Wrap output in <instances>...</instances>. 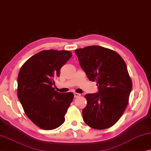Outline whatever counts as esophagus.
<instances>
[{
    "label": "esophagus",
    "mask_w": 151,
    "mask_h": 151,
    "mask_svg": "<svg viewBox=\"0 0 151 151\" xmlns=\"http://www.w3.org/2000/svg\"><path fill=\"white\" fill-rule=\"evenodd\" d=\"M81 96V94L78 93H74V97L75 98H77V97H79Z\"/></svg>",
    "instance_id": "1"
}]
</instances>
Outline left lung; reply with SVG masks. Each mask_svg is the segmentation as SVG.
Segmentation results:
<instances>
[{"label": "left lung", "instance_id": "1", "mask_svg": "<svg viewBox=\"0 0 151 151\" xmlns=\"http://www.w3.org/2000/svg\"><path fill=\"white\" fill-rule=\"evenodd\" d=\"M81 68L98 92L86 94L84 122L95 129H105L117 122L128 105L132 81L126 63L117 52L99 46L75 50Z\"/></svg>", "mask_w": 151, "mask_h": 151}]
</instances>
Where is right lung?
<instances>
[{"mask_svg":"<svg viewBox=\"0 0 151 151\" xmlns=\"http://www.w3.org/2000/svg\"><path fill=\"white\" fill-rule=\"evenodd\" d=\"M71 56L67 50H43L29 58L18 73V99L27 117L44 130L62 125L73 101V93H59L52 87Z\"/></svg>","mask_w":151,"mask_h":151,"instance_id":"obj_1","label":"right lung"}]
</instances>
